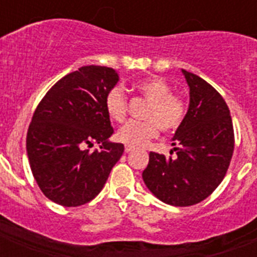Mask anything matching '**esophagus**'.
<instances>
[{"mask_svg":"<svg viewBox=\"0 0 257 257\" xmlns=\"http://www.w3.org/2000/svg\"><path fill=\"white\" fill-rule=\"evenodd\" d=\"M132 151H135V147H132V145H125V152L129 153L132 152Z\"/></svg>","mask_w":257,"mask_h":257,"instance_id":"esophagus-1","label":"esophagus"}]
</instances>
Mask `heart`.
<instances>
[{
	"label": "heart",
	"mask_w": 257,
	"mask_h": 257,
	"mask_svg": "<svg viewBox=\"0 0 257 257\" xmlns=\"http://www.w3.org/2000/svg\"><path fill=\"white\" fill-rule=\"evenodd\" d=\"M133 88L149 101L143 112L144 121H131L122 126L117 132V140L132 147H143L157 136L159 128L165 133L180 128L187 114V104L179 94L172 93V86L164 78H143ZM104 106L113 121L124 122L128 114V98L122 89H110L105 96Z\"/></svg>",
	"instance_id": "heart-1"
}]
</instances>
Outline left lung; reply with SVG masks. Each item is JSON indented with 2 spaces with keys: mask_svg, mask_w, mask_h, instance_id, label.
Here are the masks:
<instances>
[{
  "mask_svg": "<svg viewBox=\"0 0 257 257\" xmlns=\"http://www.w3.org/2000/svg\"><path fill=\"white\" fill-rule=\"evenodd\" d=\"M183 74L189 86V108L172 139L176 156L151 152L143 172L149 191L175 207L207 199L223 181L235 147L231 114L221 94L199 76L184 69Z\"/></svg>",
  "mask_w": 257,
  "mask_h": 257,
  "instance_id": "left-lung-1",
  "label": "left lung"
}]
</instances>
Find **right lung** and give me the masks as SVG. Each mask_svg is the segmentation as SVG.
Returning a JSON list of instances; mask_svg holds the SVG:
<instances>
[{
	"mask_svg": "<svg viewBox=\"0 0 257 257\" xmlns=\"http://www.w3.org/2000/svg\"><path fill=\"white\" fill-rule=\"evenodd\" d=\"M112 68L81 66L48 90L34 110L26 135L30 169L42 193L62 207L93 200L124 153L110 143L113 128L104 101L116 85ZM94 142L100 151L89 153Z\"/></svg>",
	"mask_w": 257,
	"mask_h": 257,
	"instance_id": "add662e5",
	"label": "right lung"
}]
</instances>
